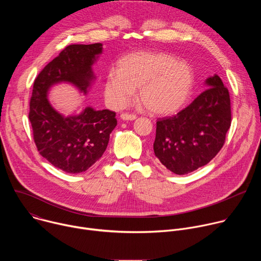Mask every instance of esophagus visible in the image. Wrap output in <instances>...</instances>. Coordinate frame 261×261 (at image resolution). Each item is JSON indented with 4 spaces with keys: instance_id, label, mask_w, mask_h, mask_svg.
Segmentation results:
<instances>
[{
    "instance_id": "34e87169",
    "label": "esophagus",
    "mask_w": 261,
    "mask_h": 261,
    "mask_svg": "<svg viewBox=\"0 0 261 261\" xmlns=\"http://www.w3.org/2000/svg\"><path fill=\"white\" fill-rule=\"evenodd\" d=\"M121 119L123 121H134V120H136V116L129 115V114H122Z\"/></svg>"
}]
</instances>
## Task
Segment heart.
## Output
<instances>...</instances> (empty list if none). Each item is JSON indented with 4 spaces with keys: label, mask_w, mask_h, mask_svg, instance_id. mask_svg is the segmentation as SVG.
Returning a JSON list of instances; mask_svg holds the SVG:
<instances>
[{
    "label": "heart",
    "mask_w": 261,
    "mask_h": 261,
    "mask_svg": "<svg viewBox=\"0 0 261 261\" xmlns=\"http://www.w3.org/2000/svg\"><path fill=\"white\" fill-rule=\"evenodd\" d=\"M194 85L191 68L174 57L155 51H136L123 57L116 73H109L104 93L117 107H124L138 89V101L150 113L167 116L189 99Z\"/></svg>",
    "instance_id": "b5f03b06"
}]
</instances>
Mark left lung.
I'll use <instances>...</instances> for the list:
<instances>
[{
    "instance_id": "1",
    "label": "left lung",
    "mask_w": 261,
    "mask_h": 261,
    "mask_svg": "<svg viewBox=\"0 0 261 261\" xmlns=\"http://www.w3.org/2000/svg\"><path fill=\"white\" fill-rule=\"evenodd\" d=\"M208 89L173 117L157 122L154 152L175 174H187L207 164L222 148L231 124L227 88L215 74Z\"/></svg>"
}]
</instances>
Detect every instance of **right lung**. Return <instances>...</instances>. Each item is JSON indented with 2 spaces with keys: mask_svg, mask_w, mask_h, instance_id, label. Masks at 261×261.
<instances>
[{
  "mask_svg": "<svg viewBox=\"0 0 261 261\" xmlns=\"http://www.w3.org/2000/svg\"><path fill=\"white\" fill-rule=\"evenodd\" d=\"M102 43L72 44L48 63L35 80L29 120L39 154L55 167L68 172L88 170L105 152L118 122L108 109L86 107L65 117L47 99L50 88L66 83L85 95L96 80L92 66L102 54Z\"/></svg>",
  "mask_w": 261,
  "mask_h": 261,
  "instance_id": "obj_1",
  "label": "right lung"
}]
</instances>
